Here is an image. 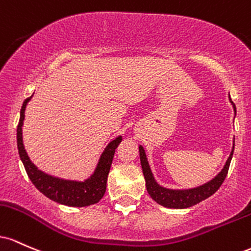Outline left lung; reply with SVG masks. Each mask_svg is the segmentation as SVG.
I'll use <instances>...</instances> for the list:
<instances>
[{
	"label": "left lung",
	"instance_id": "left-lung-1",
	"mask_svg": "<svg viewBox=\"0 0 251 251\" xmlns=\"http://www.w3.org/2000/svg\"><path fill=\"white\" fill-rule=\"evenodd\" d=\"M230 103L232 104L233 111L236 115V106L232 103L231 98L229 97ZM233 149H235V139H233V145L231 153H230L229 157H227L226 162H225L223 170L219 172L218 174L210 181L205 182V184L197 186L193 188H186V190H173V188H166L163 186H160L156 182L155 178H154L153 173H151V166H149L147 155L143 149L142 146H139L140 151V160L141 166H142L143 176H145L146 180V187L149 196L151 197L153 201H155L159 205H162L165 207H170V209H186V207H191L193 205L198 204L206 198L212 196L213 193L217 192L221 185L223 184L224 179L226 178L227 171H229L230 162H231L232 155H233Z\"/></svg>",
	"mask_w": 251,
	"mask_h": 251
}]
</instances>
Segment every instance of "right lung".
<instances>
[{"mask_svg": "<svg viewBox=\"0 0 251 251\" xmlns=\"http://www.w3.org/2000/svg\"><path fill=\"white\" fill-rule=\"evenodd\" d=\"M32 97L33 95L28 97L27 100H25L24 104H22L21 111H20L18 133H16L20 159L24 163L25 170H26L30 181L47 198H50L53 201H57L59 204L67 205V206L83 207L98 202L105 193L106 180H108L112 159H114L115 151L122 141V136H117L116 139L108 143L100 160H98L94 173L84 181L61 179L58 176H50V174L39 170L34 163L30 161L24 146L22 126H24L25 121V110H26L27 104L32 100Z\"/></svg>", "mask_w": 251, "mask_h": 251, "instance_id": "obj_1", "label": "right lung"}]
</instances>
